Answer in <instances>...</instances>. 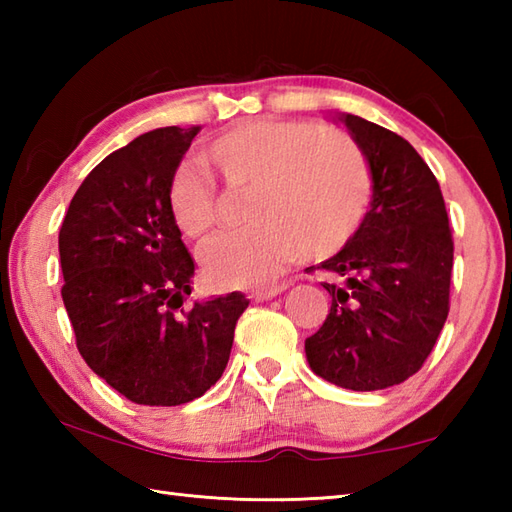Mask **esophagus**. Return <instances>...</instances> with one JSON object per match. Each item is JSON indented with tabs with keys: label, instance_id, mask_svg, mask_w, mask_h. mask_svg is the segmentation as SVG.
Instances as JSON below:
<instances>
[{
	"label": "esophagus",
	"instance_id": "esophagus-1",
	"mask_svg": "<svg viewBox=\"0 0 512 512\" xmlns=\"http://www.w3.org/2000/svg\"><path fill=\"white\" fill-rule=\"evenodd\" d=\"M286 290V286H270V288H255V290H250L248 292V299L250 301H268V299H273V297H277L279 292H284Z\"/></svg>",
	"mask_w": 512,
	"mask_h": 512
}]
</instances>
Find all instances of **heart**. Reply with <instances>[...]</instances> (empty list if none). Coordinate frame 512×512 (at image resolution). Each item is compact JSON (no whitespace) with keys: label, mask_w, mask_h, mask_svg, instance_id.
Returning <instances> with one entry per match:
<instances>
[{"label":"heart","mask_w":512,"mask_h":512,"mask_svg":"<svg viewBox=\"0 0 512 512\" xmlns=\"http://www.w3.org/2000/svg\"><path fill=\"white\" fill-rule=\"evenodd\" d=\"M206 160L231 189L253 191L248 220L204 253V275L217 288L273 281L299 250L323 259L350 242L372 200V169L345 132L310 123L248 121L206 147ZM169 211L180 231L206 242L220 226L215 182L182 162L169 182Z\"/></svg>","instance_id":"b5f03b06"}]
</instances>
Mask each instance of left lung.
Returning a JSON list of instances; mask_svg holds the SVG:
<instances>
[{
    "label": "left lung",
    "instance_id": "obj_1",
    "mask_svg": "<svg viewBox=\"0 0 512 512\" xmlns=\"http://www.w3.org/2000/svg\"><path fill=\"white\" fill-rule=\"evenodd\" d=\"M341 121L372 169V209L319 268L332 306L306 339L314 374L374 391L400 385L427 361L449 317L453 237L440 184L405 138L361 116Z\"/></svg>",
    "mask_w": 512,
    "mask_h": 512
}]
</instances>
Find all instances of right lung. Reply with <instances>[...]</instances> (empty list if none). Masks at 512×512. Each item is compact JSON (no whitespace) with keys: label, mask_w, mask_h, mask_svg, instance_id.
Segmentation results:
<instances>
[{"label":"right lung","mask_w":512,"mask_h":512,"mask_svg":"<svg viewBox=\"0 0 512 512\" xmlns=\"http://www.w3.org/2000/svg\"><path fill=\"white\" fill-rule=\"evenodd\" d=\"M200 125L160 127L99 162L59 231L61 297L83 361L136 405L176 407L224 374L242 292L184 308L193 259L169 182Z\"/></svg>","instance_id":"right-lung-1"}]
</instances>
